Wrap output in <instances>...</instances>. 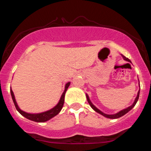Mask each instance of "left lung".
I'll list each match as a JSON object with an SVG mask.
<instances>
[{
  "instance_id": "obj_1",
  "label": "left lung",
  "mask_w": 151,
  "mask_h": 151,
  "mask_svg": "<svg viewBox=\"0 0 151 151\" xmlns=\"http://www.w3.org/2000/svg\"><path fill=\"white\" fill-rule=\"evenodd\" d=\"M122 57H123V58L124 59V60H126V61H128V62H131V60H130L129 59L126 58L125 56H124V55H122ZM139 86H140V84H139ZM139 93H140V90H139V91H138V94H137V96H136V99H135V101H134V102H133V104L132 105L128 107V108L124 109V110L118 112L117 114H112V115H109V114H104V113H103V112H102V111H100L99 109H98L97 108H96V106H95L92 103H91V101H90L89 96H88V95L86 94V99H87L88 103L89 104V105L91 106V108H92V109H93V110L95 111H96V112H97V113H99V114H101V115L104 116H105V117H106V118H109V119H118V118H120V117H121V116H123L125 115L126 114H127L128 112H129L130 110H131V109H132L133 108V107L135 106V105L136 104L137 101H138V98H139Z\"/></svg>"
}]
</instances>
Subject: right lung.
Returning <instances> with one entry per match:
<instances>
[{
	"instance_id": "add662e5",
	"label": "right lung",
	"mask_w": 151,
	"mask_h": 151,
	"mask_svg": "<svg viewBox=\"0 0 151 151\" xmlns=\"http://www.w3.org/2000/svg\"><path fill=\"white\" fill-rule=\"evenodd\" d=\"M70 84V82H68L66 84L65 91H64V92L62 93L61 98H60V101H59L58 104L55 106L54 108L50 109V110L47 111L42 112V113H40V114H29V113H26V112L22 111L21 109H20V108H19L18 104H17V102L15 101V99L14 93H13V91H12V89H10V93H11V96H12V99H13V101L15 104V108H16L17 111H18L19 113L21 114L22 116H23L24 117H25L26 119H29V120L35 121V122H45V121L50 120V119H51L52 118H53L56 115H58V114L60 112V111L62 110V107H63V105H64V102H65V93L66 91H67V89H68Z\"/></svg>"
}]
</instances>
